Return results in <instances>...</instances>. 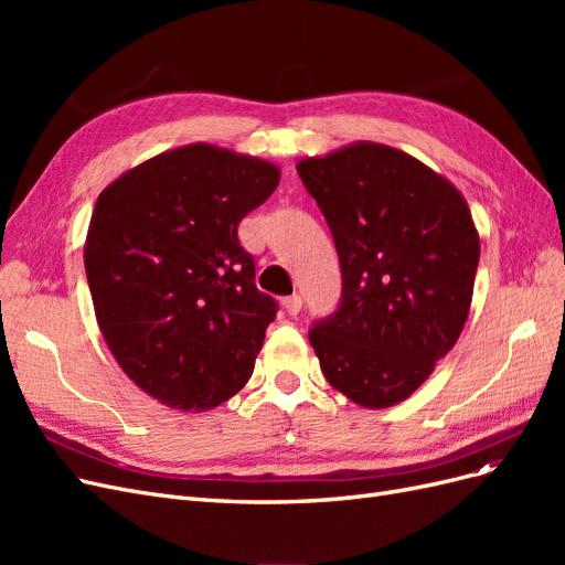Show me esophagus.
Segmentation results:
<instances>
[{
  "label": "esophagus",
  "mask_w": 565,
  "mask_h": 565,
  "mask_svg": "<svg viewBox=\"0 0 565 565\" xmlns=\"http://www.w3.org/2000/svg\"><path fill=\"white\" fill-rule=\"evenodd\" d=\"M301 297L299 295H292V297H285L282 299V309L289 313V316H297L301 311Z\"/></svg>",
  "instance_id": "34e87169"
}]
</instances>
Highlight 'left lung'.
I'll return each mask as SVG.
<instances>
[{"label":"left lung","instance_id":"obj_1","mask_svg":"<svg viewBox=\"0 0 565 565\" xmlns=\"http://www.w3.org/2000/svg\"><path fill=\"white\" fill-rule=\"evenodd\" d=\"M297 172L328 221L341 306L311 330L320 370L355 405H398L465 330L481 241L457 188L407 152L353 141Z\"/></svg>","mask_w":565,"mask_h":565}]
</instances>
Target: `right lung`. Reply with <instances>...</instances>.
Instances as JSON below:
<instances>
[{
	"label": "right lung",
	"mask_w": 565,
	"mask_h": 565,
	"mask_svg": "<svg viewBox=\"0 0 565 565\" xmlns=\"http://www.w3.org/2000/svg\"><path fill=\"white\" fill-rule=\"evenodd\" d=\"M278 181L268 160L188 143L127 169L96 200L84 268L100 334L167 407L212 409L252 377L276 301L256 289L237 224Z\"/></svg>",
	"instance_id": "right-lung-1"
}]
</instances>
